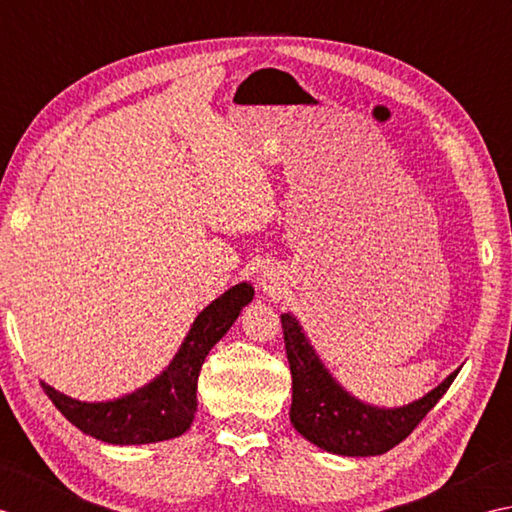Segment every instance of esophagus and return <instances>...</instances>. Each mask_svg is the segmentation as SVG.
Wrapping results in <instances>:
<instances>
[{
    "label": "esophagus",
    "mask_w": 512,
    "mask_h": 512,
    "mask_svg": "<svg viewBox=\"0 0 512 512\" xmlns=\"http://www.w3.org/2000/svg\"><path fill=\"white\" fill-rule=\"evenodd\" d=\"M260 287H263L265 294H278L280 283H283V278H280L278 271L274 267H265L260 271Z\"/></svg>",
    "instance_id": "34e87169"
}]
</instances>
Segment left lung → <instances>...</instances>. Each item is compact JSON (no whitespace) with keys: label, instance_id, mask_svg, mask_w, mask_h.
<instances>
[{"label":"left lung","instance_id":"1","mask_svg":"<svg viewBox=\"0 0 512 512\" xmlns=\"http://www.w3.org/2000/svg\"><path fill=\"white\" fill-rule=\"evenodd\" d=\"M285 349L291 369V411L294 429L333 455L371 457L391 451L440 402L460 369L444 378L433 391L411 404L384 409L358 400L333 378L296 316L283 314Z\"/></svg>","mask_w":512,"mask_h":512}]
</instances>
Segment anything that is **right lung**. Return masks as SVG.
<instances>
[{"mask_svg":"<svg viewBox=\"0 0 512 512\" xmlns=\"http://www.w3.org/2000/svg\"><path fill=\"white\" fill-rule=\"evenodd\" d=\"M254 298V287L238 283L212 300L192 322L172 362L145 387L106 402H81L41 382L68 422L106 444H154L183 435L196 413V384L207 353Z\"/></svg>","mask_w":512,"mask_h":512,"instance_id":"add662e5","label":"right lung"}]
</instances>
